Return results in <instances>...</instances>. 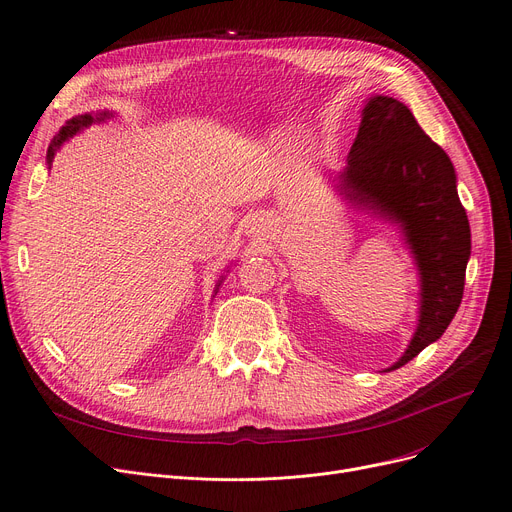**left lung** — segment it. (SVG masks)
Instances as JSON below:
<instances>
[{
  "mask_svg": "<svg viewBox=\"0 0 512 512\" xmlns=\"http://www.w3.org/2000/svg\"><path fill=\"white\" fill-rule=\"evenodd\" d=\"M334 188L351 205L396 224L413 253L421 307L405 355L386 371L398 369L446 332L463 299L471 228L456 193L454 166L405 103L375 95L363 107L357 139Z\"/></svg>",
  "mask_w": 512,
  "mask_h": 512,
  "instance_id": "1",
  "label": "left lung"
}]
</instances>
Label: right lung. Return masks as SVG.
Wrapping results in <instances>:
<instances>
[{"label": "right lung", "mask_w": 512, "mask_h": 512, "mask_svg": "<svg viewBox=\"0 0 512 512\" xmlns=\"http://www.w3.org/2000/svg\"><path fill=\"white\" fill-rule=\"evenodd\" d=\"M112 116H114L112 112H97V114H80V116L70 118V120L62 126V130L56 134V139H53V143H51V145H49V149H47V166L51 168L53 155H56V151L62 147V143H64V141L72 139L76 132L85 130L87 126H91V124H95V122H103V120L112 118ZM222 280H224V278H222ZM222 280L218 282V286L222 284ZM215 290H218V288H215Z\"/></svg>", "instance_id": "1"}]
</instances>
